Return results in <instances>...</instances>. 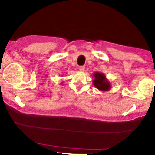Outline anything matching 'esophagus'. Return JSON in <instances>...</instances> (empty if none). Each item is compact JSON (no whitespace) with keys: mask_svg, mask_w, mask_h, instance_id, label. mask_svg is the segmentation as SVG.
I'll return each instance as SVG.
<instances>
[{"mask_svg":"<svg viewBox=\"0 0 155 155\" xmlns=\"http://www.w3.org/2000/svg\"><path fill=\"white\" fill-rule=\"evenodd\" d=\"M84 69H85L84 66H79V70L80 71H81V72L84 71Z\"/></svg>","mask_w":155,"mask_h":155,"instance_id":"1","label":"esophagus"}]
</instances>
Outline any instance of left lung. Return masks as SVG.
I'll return each instance as SVG.
<instances>
[{
    "instance_id": "obj_1",
    "label": "left lung",
    "mask_w": 155,
    "mask_h": 155,
    "mask_svg": "<svg viewBox=\"0 0 155 155\" xmlns=\"http://www.w3.org/2000/svg\"><path fill=\"white\" fill-rule=\"evenodd\" d=\"M92 77L94 78L92 81L94 86L100 91H108L111 88V83L106 79V75L104 73L95 72L92 75Z\"/></svg>"
}]
</instances>
